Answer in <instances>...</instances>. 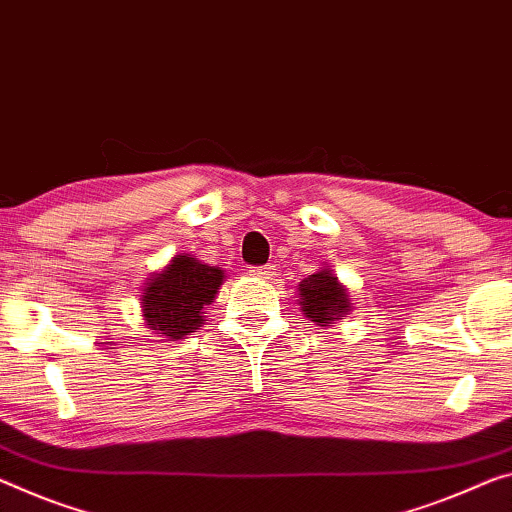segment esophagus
<instances>
[{
	"instance_id": "1",
	"label": "esophagus",
	"mask_w": 512,
	"mask_h": 512,
	"mask_svg": "<svg viewBox=\"0 0 512 512\" xmlns=\"http://www.w3.org/2000/svg\"><path fill=\"white\" fill-rule=\"evenodd\" d=\"M249 274H251V277H256V279H272L274 277V265L267 263V265H261V267H251Z\"/></svg>"
}]
</instances>
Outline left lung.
<instances>
[{"instance_id": "left-lung-1", "label": "left lung", "mask_w": 512, "mask_h": 512, "mask_svg": "<svg viewBox=\"0 0 512 512\" xmlns=\"http://www.w3.org/2000/svg\"><path fill=\"white\" fill-rule=\"evenodd\" d=\"M300 309L318 327H332L352 311V297L336 274L322 267L300 281Z\"/></svg>"}]
</instances>
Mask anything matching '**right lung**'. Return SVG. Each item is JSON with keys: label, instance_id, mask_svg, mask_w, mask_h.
Listing matches in <instances>:
<instances>
[{"label": "right lung", "instance_id": "right-lung-1", "mask_svg": "<svg viewBox=\"0 0 512 512\" xmlns=\"http://www.w3.org/2000/svg\"><path fill=\"white\" fill-rule=\"evenodd\" d=\"M224 283L222 267L178 254L162 272L153 274L141 293V313L148 329L164 338H183L206 325L203 311Z\"/></svg>", "mask_w": 512, "mask_h": 512}]
</instances>
